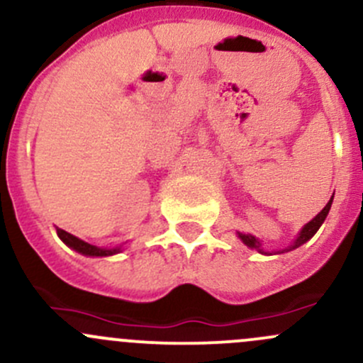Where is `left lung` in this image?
<instances>
[{"instance_id": "1", "label": "left lung", "mask_w": 363, "mask_h": 363, "mask_svg": "<svg viewBox=\"0 0 363 363\" xmlns=\"http://www.w3.org/2000/svg\"><path fill=\"white\" fill-rule=\"evenodd\" d=\"M333 200H334V194H333V196H330L329 203H327L325 207H323V211L316 213V216L313 217L310 223L304 224V228L299 231V235H297V238L294 240L292 245L285 247V249H281V250H277V252H274V254H284V252H289V250L297 249V247H301V245H303V243H306L308 240L313 238V235H315V233L320 230V226H322L323 220H325L327 213H329V211H330V205H333ZM238 238L242 240V242L245 243V245L249 247V249H255L257 252H261V254H268V252L262 249V243L259 242V240L255 238V236H252V235H243V233H238Z\"/></svg>"}]
</instances>
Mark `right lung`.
<instances>
[{
  "label": "right lung",
  "mask_w": 363,
  "mask_h": 363,
  "mask_svg": "<svg viewBox=\"0 0 363 363\" xmlns=\"http://www.w3.org/2000/svg\"><path fill=\"white\" fill-rule=\"evenodd\" d=\"M57 235H59V238L62 240L67 247H71L72 250L79 252V254L83 255H91V257H106V255L118 254V252L121 250V247H114V249H101V247L90 245L89 242H83V240L76 238L74 235H71V233L60 230V228H57Z\"/></svg>",
  "instance_id": "obj_1"
}]
</instances>
